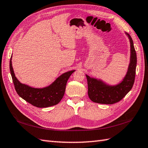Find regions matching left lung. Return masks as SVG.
<instances>
[{
    "label": "left lung",
    "instance_id": "obj_1",
    "mask_svg": "<svg viewBox=\"0 0 148 148\" xmlns=\"http://www.w3.org/2000/svg\"><path fill=\"white\" fill-rule=\"evenodd\" d=\"M125 34L130 40V60L126 76L121 82L117 85L111 86L101 80L86 75L88 89V94L90 100L94 102L103 104H112L118 102L130 92L134 85L136 77L137 55L132 39L129 34L126 32Z\"/></svg>",
    "mask_w": 148,
    "mask_h": 148
}]
</instances>
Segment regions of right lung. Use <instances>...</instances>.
<instances>
[{
	"instance_id": "add662e5",
	"label": "right lung",
	"mask_w": 148,
	"mask_h": 148,
	"mask_svg": "<svg viewBox=\"0 0 148 148\" xmlns=\"http://www.w3.org/2000/svg\"><path fill=\"white\" fill-rule=\"evenodd\" d=\"M12 56L9 68L15 90L18 95L27 102L37 108H48L58 103L64 95L66 84L74 70L68 71L60 76L49 86L43 88H35L22 84L15 76L12 66Z\"/></svg>"
}]
</instances>
